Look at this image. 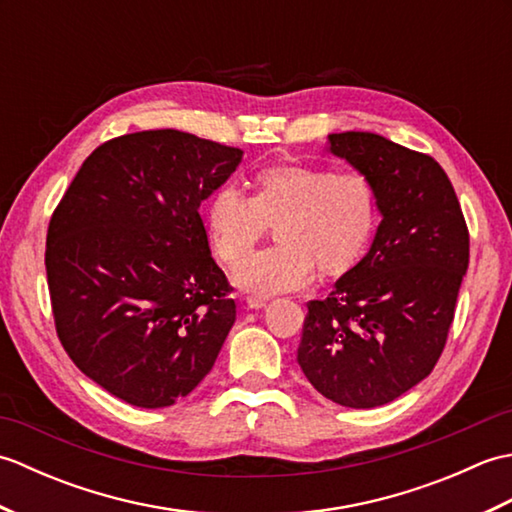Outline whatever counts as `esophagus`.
<instances>
[{
    "mask_svg": "<svg viewBox=\"0 0 512 512\" xmlns=\"http://www.w3.org/2000/svg\"><path fill=\"white\" fill-rule=\"evenodd\" d=\"M246 306L250 310H262L266 306V299H262V297H246Z\"/></svg>",
    "mask_w": 512,
    "mask_h": 512,
    "instance_id": "34e87169",
    "label": "esophagus"
}]
</instances>
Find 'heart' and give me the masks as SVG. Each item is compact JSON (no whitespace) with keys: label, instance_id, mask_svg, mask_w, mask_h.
<instances>
[{"label":"heart","instance_id":"1","mask_svg":"<svg viewBox=\"0 0 512 512\" xmlns=\"http://www.w3.org/2000/svg\"><path fill=\"white\" fill-rule=\"evenodd\" d=\"M206 235L224 266H237L276 226L280 244L235 270L253 295L299 290L317 273L341 277L361 262L378 224L374 184L361 173L303 165H270L255 173V195L222 184L206 204Z\"/></svg>","mask_w":512,"mask_h":512}]
</instances>
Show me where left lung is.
I'll return each instance as SVG.
<instances>
[{
	"label": "left lung",
	"instance_id": "1",
	"mask_svg": "<svg viewBox=\"0 0 512 512\" xmlns=\"http://www.w3.org/2000/svg\"><path fill=\"white\" fill-rule=\"evenodd\" d=\"M328 149L374 184L383 220L330 297L308 303L297 361L328 400L372 409L436 367L469 268V228L431 156L369 132L330 134Z\"/></svg>",
	"mask_w": 512,
	"mask_h": 512
}]
</instances>
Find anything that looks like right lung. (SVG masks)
Wrapping results in <instances>:
<instances>
[{
    "instance_id": "add662e5",
    "label": "right lung",
    "mask_w": 512,
    "mask_h": 512,
    "mask_svg": "<svg viewBox=\"0 0 512 512\" xmlns=\"http://www.w3.org/2000/svg\"><path fill=\"white\" fill-rule=\"evenodd\" d=\"M244 151L178 129L107 140L52 213L46 273L63 350L112 396L169 407L211 372L235 323L200 204Z\"/></svg>"
}]
</instances>
